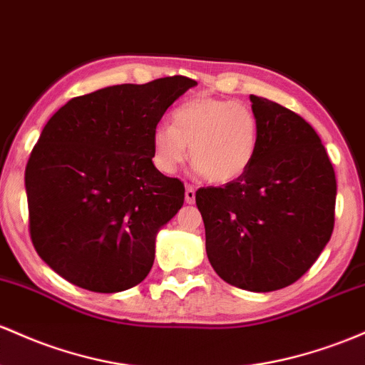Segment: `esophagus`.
I'll list each match as a JSON object with an SVG mask.
<instances>
[{
  "instance_id": "34e87169",
  "label": "esophagus",
  "mask_w": 365,
  "mask_h": 365,
  "mask_svg": "<svg viewBox=\"0 0 365 365\" xmlns=\"http://www.w3.org/2000/svg\"><path fill=\"white\" fill-rule=\"evenodd\" d=\"M185 201L187 204H194L195 201V189L192 185L185 187Z\"/></svg>"
}]
</instances>
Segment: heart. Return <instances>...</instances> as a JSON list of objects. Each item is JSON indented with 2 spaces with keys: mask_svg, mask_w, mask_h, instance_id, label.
I'll return each instance as SVG.
<instances>
[{
  "mask_svg": "<svg viewBox=\"0 0 365 365\" xmlns=\"http://www.w3.org/2000/svg\"><path fill=\"white\" fill-rule=\"evenodd\" d=\"M259 143V123L250 106L232 100L195 97L171 114V126L152 131V161L173 173L187 158L211 183H230L250 170Z\"/></svg>",
  "mask_w": 365,
  "mask_h": 365,
  "instance_id": "b5f03b06",
  "label": "heart"
}]
</instances>
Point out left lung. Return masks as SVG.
<instances>
[{"instance_id":"left-lung-1","label":"left lung","mask_w":365,"mask_h":365,"mask_svg":"<svg viewBox=\"0 0 365 365\" xmlns=\"http://www.w3.org/2000/svg\"><path fill=\"white\" fill-rule=\"evenodd\" d=\"M259 123L255 161L241 178L195 192L206 253L225 282L253 293L291 286L334 228L336 176L302 115L251 95Z\"/></svg>"}]
</instances>
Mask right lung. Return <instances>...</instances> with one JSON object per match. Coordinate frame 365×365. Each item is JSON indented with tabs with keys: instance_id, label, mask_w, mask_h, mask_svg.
Here are the masks:
<instances>
[{
	"instance_id": "1",
	"label": "right lung",
	"mask_w": 365,
	"mask_h": 365,
	"mask_svg": "<svg viewBox=\"0 0 365 365\" xmlns=\"http://www.w3.org/2000/svg\"><path fill=\"white\" fill-rule=\"evenodd\" d=\"M197 83L185 76L115 85L69 100L43 128L26 166L29 232L51 270L95 293L149 275L155 235L185 187L152 163V131Z\"/></svg>"
}]
</instances>
